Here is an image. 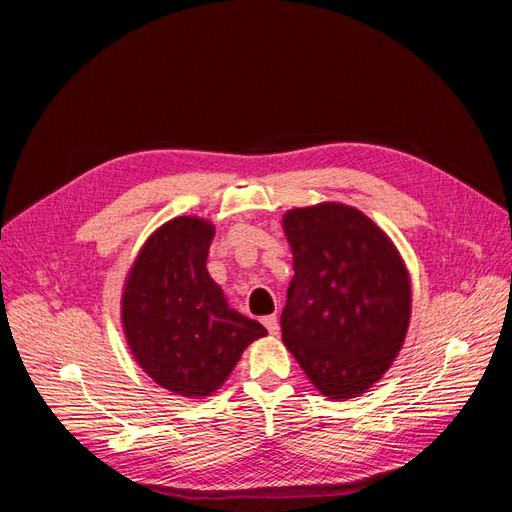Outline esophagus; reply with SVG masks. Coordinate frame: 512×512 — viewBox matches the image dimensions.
I'll return each mask as SVG.
<instances>
[{
    "mask_svg": "<svg viewBox=\"0 0 512 512\" xmlns=\"http://www.w3.org/2000/svg\"><path fill=\"white\" fill-rule=\"evenodd\" d=\"M262 324H265V327H267V331L271 333V335H277V333H280V324H277V316H265V318H262Z\"/></svg>",
    "mask_w": 512,
    "mask_h": 512,
    "instance_id": "obj_1",
    "label": "esophagus"
}]
</instances>
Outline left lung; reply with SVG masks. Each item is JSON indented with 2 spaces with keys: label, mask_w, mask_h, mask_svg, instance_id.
Here are the masks:
<instances>
[{
  "label": "left lung",
  "mask_w": 512,
  "mask_h": 512,
  "mask_svg": "<svg viewBox=\"0 0 512 512\" xmlns=\"http://www.w3.org/2000/svg\"><path fill=\"white\" fill-rule=\"evenodd\" d=\"M282 226L294 269L284 344L324 397H359L404 346L410 273L386 232L354 207L290 209Z\"/></svg>",
  "instance_id": "1"
}]
</instances>
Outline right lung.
<instances>
[{"mask_svg":"<svg viewBox=\"0 0 512 512\" xmlns=\"http://www.w3.org/2000/svg\"><path fill=\"white\" fill-rule=\"evenodd\" d=\"M215 226L194 215L162 224L132 262L121 322L136 363L162 389L209 397L267 329L228 307L207 271Z\"/></svg>","mask_w":512,"mask_h":512,"instance_id":"obj_1","label":"right lung"}]
</instances>
